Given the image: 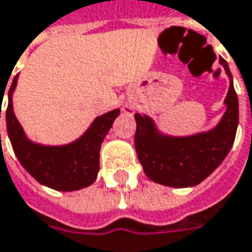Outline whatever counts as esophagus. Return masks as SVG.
I'll return each instance as SVG.
<instances>
[{"label": "esophagus", "instance_id": "esophagus-1", "mask_svg": "<svg viewBox=\"0 0 252 252\" xmlns=\"http://www.w3.org/2000/svg\"><path fill=\"white\" fill-rule=\"evenodd\" d=\"M126 111H128V112H132V111H131V109H128V108H126Z\"/></svg>", "mask_w": 252, "mask_h": 252}]
</instances>
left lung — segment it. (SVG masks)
I'll return each instance as SVG.
<instances>
[{
  "label": "left lung",
  "instance_id": "8db88e82",
  "mask_svg": "<svg viewBox=\"0 0 252 252\" xmlns=\"http://www.w3.org/2000/svg\"><path fill=\"white\" fill-rule=\"evenodd\" d=\"M229 89L226 111L215 128L188 137L161 134L154 121L135 114V151L150 180L170 188H192L203 182L228 156L238 126V96L234 89L228 63L220 58Z\"/></svg>",
  "mask_w": 252,
  "mask_h": 252
}]
</instances>
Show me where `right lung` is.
I'll use <instances>...</instances> for the list:
<instances>
[{
	"label": "right lung",
	"instance_id": "1",
	"mask_svg": "<svg viewBox=\"0 0 252 252\" xmlns=\"http://www.w3.org/2000/svg\"><path fill=\"white\" fill-rule=\"evenodd\" d=\"M17 78L18 75L12 79L8 92L5 120L12 150L21 166L38 183L55 190L72 192L91 186L99 172L101 144L115 118L120 115V109H112L96 117L86 132L73 143L64 146H43L33 143L27 138L14 114L12 94L17 86Z\"/></svg>",
	"mask_w": 252,
	"mask_h": 252
}]
</instances>
